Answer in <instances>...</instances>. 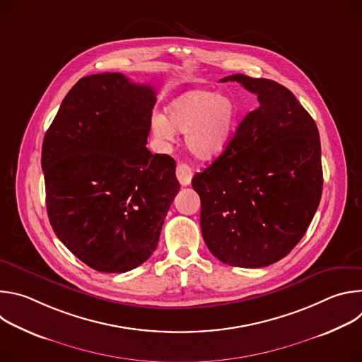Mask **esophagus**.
<instances>
[{"label": "esophagus", "mask_w": 362, "mask_h": 362, "mask_svg": "<svg viewBox=\"0 0 362 362\" xmlns=\"http://www.w3.org/2000/svg\"><path fill=\"white\" fill-rule=\"evenodd\" d=\"M176 176H177V180L180 182L182 186H187L192 182L193 172H192V169L187 165L179 163L177 168H176Z\"/></svg>", "instance_id": "34e87169"}]
</instances>
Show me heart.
<instances>
[{
  "mask_svg": "<svg viewBox=\"0 0 362 362\" xmlns=\"http://www.w3.org/2000/svg\"><path fill=\"white\" fill-rule=\"evenodd\" d=\"M239 107L226 93L196 88L172 100L166 115L153 117L158 137L172 140L175 132L186 133V147L196 158L209 160L229 146L238 124Z\"/></svg>",
  "mask_w": 362,
  "mask_h": 362,
  "instance_id": "obj_1",
  "label": "heart"
}]
</instances>
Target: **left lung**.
<instances>
[{
	"label": "left lung",
	"instance_id": "1",
	"mask_svg": "<svg viewBox=\"0 0 362 362\" xmlns=\"http://www.w3.org/2000/svg\"><path fill=\"white\" fill-rule=\"evenodd\" d=\"M221 81H238L259 105L221 156L192 179L202 203V236L221 262L264 268L295 247L318 209L320 133L282 84L243 74Z\"/></svg>",
	"mask_w": 362,
	"mask_h": 362
}]
</instances>
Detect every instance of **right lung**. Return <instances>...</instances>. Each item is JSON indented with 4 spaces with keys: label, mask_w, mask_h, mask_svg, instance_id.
I'll return each instance as SVG.
<instances>
[{
    "label": "right lung",
    "mask_w": 362,
    "mask_h": 362,
    "mask_svg": "<svg viewBox=\"0 0 362 362\" xmlns=\"http://www.w3.org/2000/svg\"><path fill=\"white\" fill-rule=\"evenodd\" d=\"M156 91L120 73L80 78L41 151L47 214L90 268L123 274L146 262L180 185L176 162L146 147Z\"/></svg>",
    "instance_id": "obj_1"
}]
</instances>
